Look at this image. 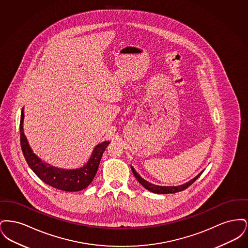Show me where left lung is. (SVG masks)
Segmentation results:
<instances>
[{
	"mask_svg": "<svg viewBox=\"0 0 248 248\" xmlns=\"http://www.w3.org/2000/svg\"><path fill=\"white\" fill-rule=\"evenodd\" d=\"M131 169H132V172L134 174V176L136 177V178L138 179V181L141 184L142 186L145 188V189L154 192V193H159V194H166V193H175V192H178V191H181V190H184V189H187L188 187H189L198 177H200L202 175V173L203 171H202L200 174H198L196 177L194 178H192L191 180H189V182L183 184V185H179V186H158V185H154L152 184L148 181H146L145 179H143L137 172L136 170L133 168V166H131Z\"/></svg>",
	"mask_w": 248,
	"mask_h": 248,
	"instance_id": "8db88e82",
	"label": "left lung"
}]
</instances>
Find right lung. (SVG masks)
Here are the masks:
<instances>
[{
  "mask_svg": "<svg viewBox=\"0 0 248 248\" xmlns=\"http://www.w3.org/2000/svg\"><path fill=\"white\" fill-rule=\"evenodd\" d=\"M24 111L21 110L20 118V145L24 157L31 169L37 177L49 186L64 191H79L85 189L93 181L98 169L102 154L109 141H104L94 147L87 164L83 167L73 170L61 169L48 165L36 156L31 151L23 131Z\"/></svg>",
  "mask_w": 248,
  "mask_h": 248,
  "instance_id": "right-lung-1",
  "label": "right lung"
}]
</instances>
